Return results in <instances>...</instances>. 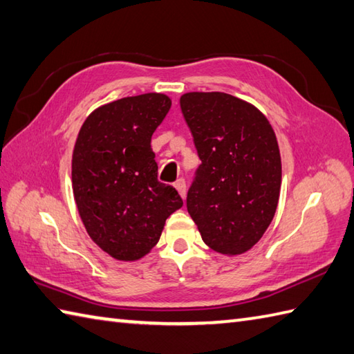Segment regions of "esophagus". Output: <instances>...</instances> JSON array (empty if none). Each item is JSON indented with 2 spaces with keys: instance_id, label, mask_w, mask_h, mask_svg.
Returning a JSON list of instances; mask_svg holds the SVG:
<instances>
[{
  "instance_id": "esophagus-1",
  "label": "esophagus",
  "mask_w": 354,
  "mask_h": 354,
  "mask_svg": "<svg viewBox=\"0 0 354 354\" xmlns=\"http://www.w3.org/2000/svg\"><path fill=\"white\" fill-rule=\"evenodd\" d=\"M174 186H176V189L178 191L180 197L185 200V197H186V182H185V180L183 178H178L177 182L174 183Z\"/></svg>"
}]
</instances>
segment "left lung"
I'll use <instances>...</instances> for the list:
<instances>
[{
    "label": "left lung",
    "instance_id": "8db88e82",
    "mask_svg": "<svg viewBox=\"0 0 354 354\" xmlns=\"http://www.w3.org/2000/svg\"><path fill=\"white\" fill-rule=\"evenodd\" d=\"M201 165L187 191V212L203 241L223 255L252 249L275 215L281 156L257 106L220 91L180 97Z\"/></svg>",
    "mask_w": 354,
    "mask_h": 354
}]
</instances>
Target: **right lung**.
Here are the masks:
<instances>
[{"instance_id": "add662e5", "label": "right lung", "mask_w": 354, "mask_h": 354, "mask_svg": "<svg viewBox=\"0 0 354 354\" xmlns=\"http://www.w3.org/2000/svg\"><path fill=\"white\" fill-rule=\"evenodd\" d=\"M171 108L162 93L122 97L85 119L71 158V183L90 238L119 261L149 254L165 221L183 206L157 180L151 136Z\"/></svg>"}]
</instances>
